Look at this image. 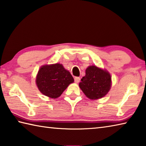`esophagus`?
I'll return each instance as SVG.
<instances>
[{"instance_id": "obj_1", "label": "esophagus", "mask_w": 146, "mask_h": 146, "mask_svg": "<svg viewBox=\"0 0 146 146\" xmlns=\"http://www.w3.org/2000/svg\"><path fill=\"white\" fill-rule=\"evenodd\" d=\"M75 83H76V84H78V83H79L80 82V77H78V76H76V77H75Z\"/></svg>"}]
</instances>
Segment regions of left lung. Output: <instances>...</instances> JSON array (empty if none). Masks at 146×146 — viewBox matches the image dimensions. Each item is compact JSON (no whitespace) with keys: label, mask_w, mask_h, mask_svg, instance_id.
I'll use <instances>...</instances> for the list:
<instances>
[{"label":"left lung","mask_w":146,"mask_h":146,"mask_svg":"<svg viewBox=\"0 0 146 146\" xmlns=\"http://www.w3.org/2000/svg\"><path fill=\"white\" fill-rule=\"evenodd\" d=\"M79 87L88 98L101 99L110 90L111 77L108 71L90 66L85 70V76L81 79Z\"/></svg>","instance_id":"obj_1"}]
</instances>
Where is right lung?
<instances>
[{"instance_id": "add662e5", "label": "right lung", "mask_w": 146, "mask_h": 146, "mask_svg": "<svg viewBox=\"0 0 146 146\" xmlns=\"http://www.w3.org/2000/svg\"><path fill=\"white\" fill-rule=\"evenodd\" d=\"M73 82L70 71L59 63L42 66L36 78V84L40 92L52 99L59 98Z\"/></svg>"}]
</instances>
